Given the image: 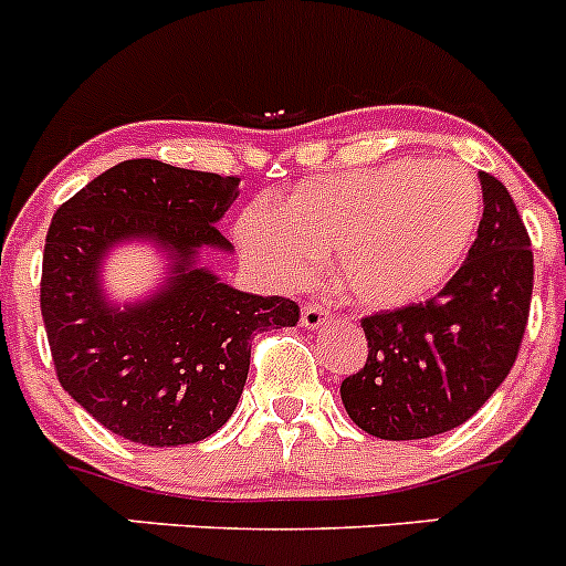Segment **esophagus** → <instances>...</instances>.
<instances>
[{
	"label": "esophagus",
	"instance_id": "34e87169",
	"mask_svg": "<svg viewBox=\"0 0 566 566\" xmlns=\"http://www.w3.org/2000/svg\"><path fill=\"white\" fill-rule=\"evenodd\" d=\"M325 319H327V311L316 303H308L303 308V314H300V325H303L305 331H319V327L325 325Z\"/></svg>",
	"mask_w": 566,
	"mask_h": 566
}]
</instances>
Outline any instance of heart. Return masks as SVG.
<instances>
[{"label":"heart","instance_id":"heart-1","mask_svg":"<svg viewBox=\"0 0 566 566\" xmlns=\"http://www.w3.org/2000/svg\"><path fill=\"white\" fill-rule=\"evenodd\" d=\"M483 219L481 182L453 160H391L300 182L235 224L241 252L277 286H303L331 250L338 286L364 308H406L464 263Z\"/></svg>","mask_w":566,"mask_h":566}]
</instances>
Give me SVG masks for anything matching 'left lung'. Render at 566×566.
Segmentation results:
<instances>
[{"mask_svg":"<svg viewBox=\"0 0 566 566\" xmlns=\"http://www.w3.org/2000/svg\"><path fill=\"white\" fill-rule=\"evenodd\" d=\"M483 219L470 255L433 300L360 319L369 355L342 384L364 433L430 439L464 424L514 367L528 325L534 252L509 188L481 171Z\"/></svg>","mask_w":566,"mask_h":566,"instance_id":"obj_1","label":"left lung"}]
</instances>
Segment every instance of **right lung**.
I'll return each mask as SVG.
<instances>
[{
    "instance_id": "1",
    "label": "right lung",
    "mask_w": 566,
    "mask_h": 566,
    "mask_svg": "<svg viewBox=\"0 0 566 566\" xmlns=\"http://www.w3.org/2000/svg\"><path fill=\"white\" fill-rule=\"evenodd\" d=\"M239 177L125 160L52 217L41 314L63 389L99 424L147 448L193 444L233 417L250 338L294 327L297 303L222 283L202 252H233L217 230ZM155 245L170 272L147 298L116 304L101 280L109 252Z\"/></svg>"
}]
</instances>
